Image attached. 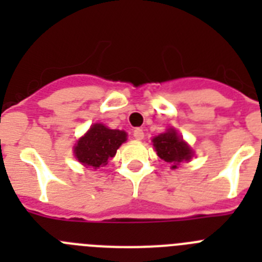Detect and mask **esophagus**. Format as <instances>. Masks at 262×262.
<instances>
[{"mask_svg":"<svg viewBox=\"0 0 262 262\" xmlns=\"http://www.w3.org/2000/svg\"><path fill=\"white\" fill-rule=\"evenodd\" d=\"M133 135L136 140H143V139H144V131H143L142 128H135L134 129Z\"/></svg>","mask_w":262,"mask_h":262,"instance_id":"esophagus-1","label":"esophagus"}]
</instances>
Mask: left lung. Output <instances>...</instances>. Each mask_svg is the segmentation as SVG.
Here are the masks:
<instances>
[{"label": "left lung", "mask_w": 262, "mask_h": 262, "mask_svg": "<svg viewBox=\"0 0 262 262\" xmlns=\"http://www.w3.org/2000/svg\"><path fill=\"white\" fill-rule=\"evenodd\" d=\"M154 147L157 152V156L165 163L172 165V169H176L178 164L182 161H190L194 152L184 139L178 135L174 128H168L165 133L160 134L152 139Z\"/></svg>", "instance_id": "1"}]
</instances>
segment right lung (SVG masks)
I'll use <instances>...</instances> for the list:
<instances>
[{
	"label": "right lung",
	"instance_id": "add662e5",
	"mask_svg": "<svg viewBox=\"0 0 262 262\" xmlns=\"http://www.w3.org/2000/svg\"><path fill=\"white\" fill-rule=\"evenodd\" d=\"M127 140V134L120 129H111L102 123H96L73 148L76 159L86 168L99 169L114 157L117 149Z\"/></svg>",
	"mask_w": 262,
	"mask_h": 262
}]
</instances>
